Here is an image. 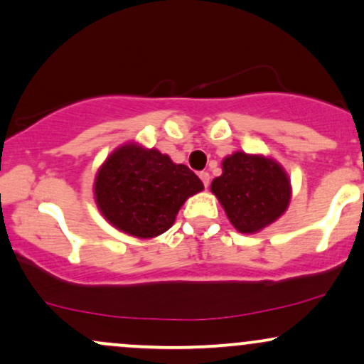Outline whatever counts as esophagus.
Listing matches in <instances>:
<instances>
[{
  "label": "esophagus",
  "mask_w": 364,
  "mask_h": 364,
  "mask_svg": "<svg viewBox=\"0 0 364 364\" xmlns=\"http://www.w3.org/2000/svg\"><path fill=\"white\" fill-rule=\"evenodd\" d=\"M200 179H201V181H203V186L208 188V185H210V174L207 173V171H201Z\"/></svg>",
  "instance_id": "1"
}]
</instances>
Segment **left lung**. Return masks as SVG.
Listing matches in <instances>:
<instances>
[{
    "label": "left lung",
    "mask_w": 364,
    "mask_h": 364,
    "mask_svg": "<svg viewBox=\"0 0 364 364\" xmlns=\"http://www.w3.org/2000/svg\"><path fill=\"white\" fill-rule=\"evenodd\" d=\"M210 188L230 224L242 234L273 224L291 198L290 179L277 161L240 151L222 161V174Z\"/></svg>",
    "instance_id": "1"
}]
</instances>
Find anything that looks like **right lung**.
Returning a JSON list of instances; mask_svg holds the SVG:
<instances>
[{
	"mask_svg": "<svg viewBox=\"0 0 364 364\" xmlns=\"http://www.w3.org/2000/svg\"><path fill=\"white\" fill-rule=\"evenodd\" d=\"M201 190L203 183L188 166L134 142L115 149L95 179V200L103 217L139 239L168 230L183 203Z\"/></svg>",
	"mask_w": 364,
	"mask_h": 364,
	"instance_id": "right-lung-1",
	"label": "right lung"
}]
</instances>
